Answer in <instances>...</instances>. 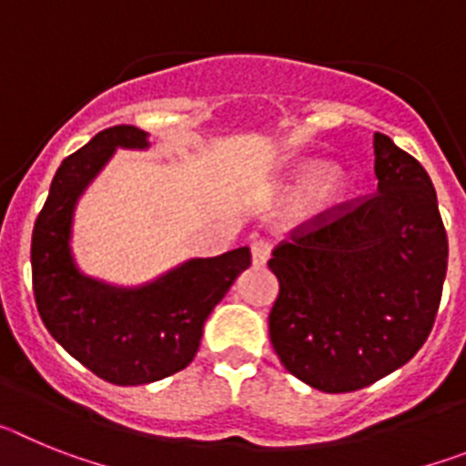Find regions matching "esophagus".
<instances>
[{
	"label": "esophagus",
	"instance_id": "obj_1",
	"mask_svg": "<svg viewBox=\"0 0 466 466\" xmlns=\"http://www.w3.org/2000/svg\"><path fill=\"white\" fill-rule=\"evenodd\" d=\"M270 258V245L266 240H254L252 242V263L257 268L266 266V261Z\"/></svg>",
	"mask_w": 466,
	"mask_h": 466
}]
</instances>
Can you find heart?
Instances as JSON below:
<instances>
[{"label":"heart","instance_id":"obj_1","mask_svg":"<svg viewBox=\"0 0 466 466\" xmlns=\"http://www.w3.org/2000/svg\"><path fill=\"white\" fill-rule=\"evenodd\" d=\"M315 191L322 198H331L333 191H336V184H333V179H329L327 167H312V170L303 172L299 177V182H296L294 196L306 198Z\"/></svg>","mask_w":466,"mask_h":466}]
</instances>
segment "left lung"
Instances as JSON below:
<instances>
[{
	"mask_svg": "<svg viewBox=\"0 0 466 466\" xmlns=\"http://www.w3.org/2000/svg\"><path fill=\"white\" fill-rule=\"evenodd\" d=\"M378 193L275 247L268 317L279 361L306 385L355 392L422 348L441 303L448 238L425 167L373 135Z\"/></svg>",
	"mask_w": 466,
	"mask_h": 466,
	"instance_id": "8db88e82",
	"label": "left lung"
}]
</instances>
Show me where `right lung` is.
Wrapping results in <instances>:
<instances>
[{"instance_id":"1","label":"right lung","mask_w":466,"mask_h":466,"mask_svg":"<svg viewBox=\"0 0 466 466\" xmlns=\"http://www.w3.org/2000/svg\"><path fill=\"white\" fill-rule=\"evenodd\" d=\"M116 149H149V133L106 127L57 167L32 230V287L41 322L74 360L114 385H147L191 364L209 312L252 254L188 258L137 287L86 275L72 252L74 209Z\"/></svg>"}]
</instances>
